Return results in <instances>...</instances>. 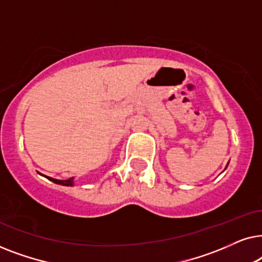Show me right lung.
Instances as JSON below:
<instances>
[{
    "mask_svg": "<svg viewBox=\"0 0 262 262\" xmlns=\"http://www.w3.org/2000/svg\"><path fill=\"white\" fill-rule=\"evenodd\" d=\"M45 178L49 179L50 181L55 182V184H58V185H62V186H74V178L68 179V180H57V179H53V178H50V177H45Z\"/></svg>",
    "mask_w": 262,
    "mask_h": 262,
    "instance_id": "obj_1",
    "label": "right lung"
}]
</instances>
